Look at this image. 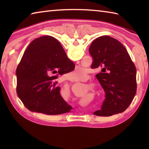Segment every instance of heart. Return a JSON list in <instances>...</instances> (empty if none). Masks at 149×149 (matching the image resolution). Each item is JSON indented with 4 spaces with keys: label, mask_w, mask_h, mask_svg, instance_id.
<instances>
[{
    "label": "heart",
    "mask_w": 149,
    "mask_h": 149,
    "mask_svg": "<svg viewBox=\"0 0 149 149\" xmlns=\"http://www.w3.org/2000/svg\"><path fill=\"white\" fill-rule=\"evenodd\" d=\"M85 72L83 69H77L70 73L71 77L74 80H79L83 75H85Z\"/></svg>",
    "instance_id": "obj_1"
}]
</instances>
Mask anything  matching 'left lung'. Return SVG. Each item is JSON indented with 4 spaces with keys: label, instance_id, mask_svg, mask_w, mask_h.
Here are the masks:
<instances>
[{
    "label": "left lung",
    "instance_id": "8db88e82",
    "mask_svg": "<svg viewBox=\"0 0 149 149\" xmlns=\"http://www.w3.org/2000/svg\"><path fill=\"white\" fill-rule=\"evenodd\" d=\"M89 50L93 59L91 68L100 71L97 78L106 93L101 109L94 114L110 116L123 112L137 91V72L129 53L119 41L107 35L95 39Z\"/></svg>",
    "mask_w": 149,
    "mask_h": 149
}]
</instances>
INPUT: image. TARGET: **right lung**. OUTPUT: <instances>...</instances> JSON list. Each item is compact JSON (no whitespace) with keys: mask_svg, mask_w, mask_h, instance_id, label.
Listing matches in <instances>:
<instances>
[{"mask_svg":"<svg viewBox=\"0 0 149 149\" xmlns=\"http://www.w3.org/2000/svg\"><path fill=\"white\" fill-rule=\"evenodd\" d=\"M62 45L54 37L42 36L31 42L16 70V92L29 110L47 115L70 112L72 107L60 94L58 75L74 70Z\"/></svg>","mask_w":149,"mask_h":149,"instance_id":"add662e5","label":"right lung"}]
</instances>
